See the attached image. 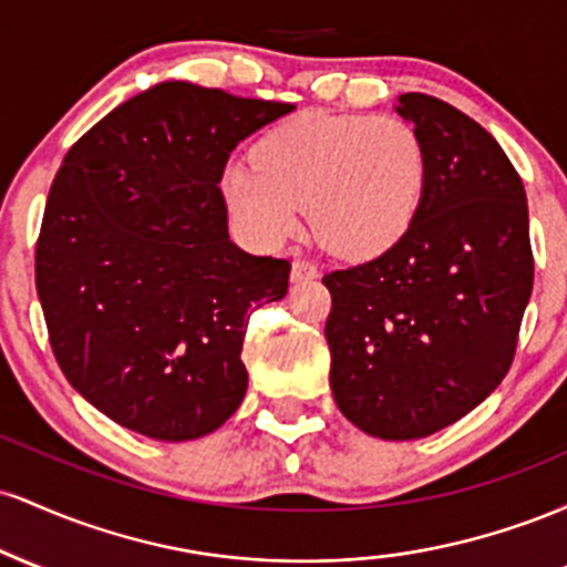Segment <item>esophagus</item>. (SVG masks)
Returning a JSON list of instances; mask_svg holds the SVG:
<instances>
[{"label":"esophagus","mask_w":567,"mask_h":567,"mask_svg":"<svg viewBox=\"0 0 567 567\" xmlns=\"http://www.w3.org/2000/svg\"><path fill=\"white\" fill-rule=\"evenodd\" d=\"M320 275V269H317V264L306 261V258H298V261H292V282H303V279H315Z\"/></svg>","instance_id":"esophagus-1"}]
</instances>
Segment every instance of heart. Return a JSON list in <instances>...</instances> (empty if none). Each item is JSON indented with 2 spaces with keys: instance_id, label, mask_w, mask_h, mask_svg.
<instances>
[{
  "instance_id": "b5f03b06",
  "label": "heart",
  "mask_w": 567,
  "mask_h": 567,
  "mask_svg": "<svg viewBox=\"0 0 567 567\" xmlns=\"http://www.w3.org/2000/svg\"><path fill=\"white\" fill-rule=\"evenodd\" d=\"M424 173L419 133L400 116L301 114L258 143L256 167H226L220 186L256 243H285L306 207L328 250L373 256L405 234Z\"/></svg>"
}]
</instances>
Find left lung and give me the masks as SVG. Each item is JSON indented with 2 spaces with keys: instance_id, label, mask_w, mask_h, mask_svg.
Wrapping results in <instances>:
<instances>
[{
  "instance_id": "1",
  "label": "left lung",
  "mask_w": 567,
  "mask_h": 567,
  "mask_svg": "<svg viewBox=\"0 0 567 567\" xmlns=\"http://www.w3.org/2000/svg\"><path fill=\"white\" fill-rule=\"evenodd\" d=\"M424 192L396 243L322 277L336 405L381 440L464 419L509 373L533 290L528 202L496 138L451 103L400 95Z\"/></svg>"
}]
</instances>
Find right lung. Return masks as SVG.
<instances>
[{
  "label": "right lung",
  "instance_id": "right-lung-1",
  "mask_svg": "<svg viewBox=\"0 0 567 567\" xmlns=\"http://www.w3.org/2000/svg\"><path fill=\"white\" fill-rule=\"evenodd\" d=\"M292 109L159 82L63 157L37 292L63 375L120 426L197 440L243 402L247 320L285 298L290 261L231 243L218 184L234 146Z\"/></svg>",
  "mask_w": 567,
  "mask_h": 567
}]
</instances>
